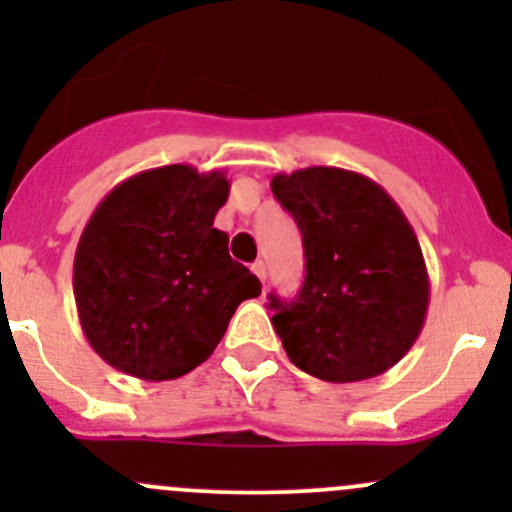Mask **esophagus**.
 <instances>
[{"label":"esophagus","mask_w":512,"mask_h":512,"mask_svg":"<svg viewBox=\"0 0 512 512\" xmlns=\"http://www.w3.org/2000/svg\"><path fill=\"white\" fill-rule=\"evenodd\" d=\"M252 272H255V275H257V280H260V282H262V285H265V277H267V270H265V262H262V260L252 262Z\"/></svg>","instance_id":"1"}]
</instances>
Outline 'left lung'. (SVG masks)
I'll return each mask as SVG.
<instances>
[{
  "label": "left lung",
  "instance_id": "8db88e82",
  "mask_svg": "<svg viewBox=\"0 0 512 512\" xmlns=\"http://www.w3.org/2000/svg\"><path fill=\"white\" fill-rule=\"evenodd\" d=\"M272 193L302 232L299 297L270 294L277 337L294 366L332 384L379 376L414 347L426 322L421 245L389 193L329 165L277 173Z\"/></svg>",
  "mask_w": 512,
  "mask_h": 512
}]
</instances>
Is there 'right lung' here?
Wrapping results in <instances>:
<instances>
[{
	"instance_id": "obj_1",
	"label": "right lung",
	"mask_w": 512,
	"mask_h": 512,
	"mask_svg": "<svg viewBox=\"0 0 512 512\" xmlns=\"http://www.w3.org/2000/svg\"><path fill=\"white\" fill-rule=\"evenodd\" d=\"M230 195L223 170L163 165L98 203L74 257V297L91 349L113 369L168 381L203 364L260 280L213 227Z\"/></svg>"
}]
</instances>
